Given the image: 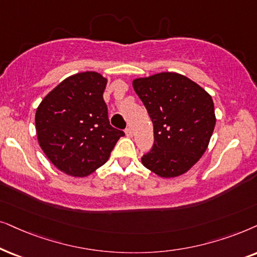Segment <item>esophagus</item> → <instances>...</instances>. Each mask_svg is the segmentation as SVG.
I'll use <instances>...</instances> for the list:
<instances>
[{"label":"esophagus","mask_w":257,"mask_h":257,"mask_svg":"<svg viewBox=\"0 0 257 257\" xmlns=\"http://www.w3.org/2000/svg\"><path fill=\"white\" fill-rule=\"evenodd\" d=\"M125 135L128 136V138H132V136H133V129L132 128H126L125 129Z\"/></svg>","instance_id":"1"}]
</instances>
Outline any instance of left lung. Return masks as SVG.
Masks as SVG:
<instances>
[{"label":"left lung","instance_id":"left-lung-1","mask_svg":"<svg viewBox=\"0 0 257 257\" xmlns=\"http://www.w3.org/2000/svg\"><path fill=\"white\" fill-rule=\"evenodd\" d=\"M133 87L154 126L143 166L163 179L183 175L209 145L216 124L213 98L196 82L170 71L135 78Z\"/></svg>","mask_w":257,"mask_h":257}]
</instances>
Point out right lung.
Wrapping results in <instances>:
<instances>
[{
	"label": "right lung",
	"instance_id": "1",
	"mask_svg": "<svg viewBox=\"0 0 257 257\" xmlns=\"http://www.w3.org/2000/svg\"><path fill=\"white\" fill-rule=\"evenodd\" d=\"M107 78L83 71L64 78L35 114L37 141L51 163L73 177H85L107 162L124 133L108 119Z\"/></svg>",
	"mask_w": 257,
	"mask_h": 257
}]
</instances>
